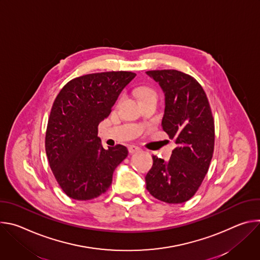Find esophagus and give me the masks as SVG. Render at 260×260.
Here are the masks:
<instances>
[{
	"instance_id": "obj_1",
	"label": "esophagus",
	"mask_w": 260,
	"mask_h": 260,
	"mask_svg": "<svg viewBox=\"0 0 260 260\" xmlns=\"http://www.w3.org/2000/svg\"><path fill=\"white\" fill-rule=\"evenodd\" d=\"M141 150V148L136 146V145H129L128 146V151L129 153H136V152H139Z\"/></svg>"
}]
</instances>
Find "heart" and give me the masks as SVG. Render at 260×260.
<instances>
[{"instance_id": "heart-1", "label": "heart", "mask_w": 260, "mask_h": 260, "mask_svg": "<svg viewBox=\"0 0 260 260\" xmlns=\"http://www.w3.org/2000/svg\"><path fill=\"white\" fill-rule=\"evenodd\" d=\"M139 92L144 96V95H146V94H150V93H153L150 89H148V88H140L139 89Z\"/></svg>"}]
</instances>
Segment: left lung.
I'll use <instances>...</instances> for the list:
<instances>
[{"label": "left lung", "mask_w": 260, "mask_h": 260, "mask_svg": "<svg viewBox=\"0 0 260 260\" xmlns=\"http://www.w3.org/2000/svg\"><path fill=\"white\" fill-rule=\"evenodd\" d=\"M146 74L165 93L161 126L177 144L169 161L152 156L146 188L161 202L182 204L196 194L209 170L215 141L212 111L205 90L190 75L177 70Z\"/></svg>", "instance_id": "left-lung-1"}]
</instances>
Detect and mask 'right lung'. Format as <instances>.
Wrapping results in <instances>:
<instances>
[{"mask_svg": "<svg viewBox=\"0 0 260 260\" xmlns=\"http://www.w3.org/2000/svg\"><path fill=\"white\" fill-rule=\"evenodd\" d=\"M135 77V73L124 71L88 74L69 81L57 94L45 149L50 169L69 198L89 201L105 193L116 167L127 156L122 145L105 149L98 126Z\"/></svg>", "mask_w": 260, "mask_h": 260, "instance_id": "add662e5", "label": "right lung"}]
</instances>
